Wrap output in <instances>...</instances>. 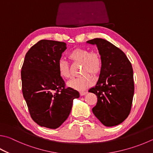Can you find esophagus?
<instances>
[{
  "mask_svg": "<svg viewBox=\"0 0 153 153\" xmlns=\"http://www.w3.org/2000/svg\"><path fill=\"white\" fill-rule=\"evenodd\" d=\"M79 94H80V96H83L85 95L86 92H85V91H81V92H79Z\"/></svg>",
  "mask_w": 153,
  "mask_h": 153,
  "instance_id": "34e87169",
  "label": "esophagus"
}]
</instances>
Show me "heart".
I'll return each mask as SVG.
<instances>
[{
  "label": "heart",
  "mask_w": 153,
  "mask_h": 153,
  "mask_svg": "<svg viewBox=\"0 0 153 153\" xmlns=\"http://www.w3.org/2000/svg\"><path fill=\"white\" fill-rule=\"evenodd\" d=\"M69 58L75 64H81L80 74L82 75L69 81L68 83L69 87L82 91L92 85L94 81L91 76H98L102 68V59L98 53L90 51L85 48H77L69 53ZM57 67L61 76L67 79L71 77V68L67 61L61 59Z\"/></svg>",
  "instance_id": "1"
}]
</instances>
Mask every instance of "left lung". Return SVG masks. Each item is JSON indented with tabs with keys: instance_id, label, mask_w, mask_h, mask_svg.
<instances>
[{
	"instance_id": "1",
	"label": "left lung",
	"mask_w": 153,
	"mask_h": 153,
	"mask_svg": "<svg viewBox=\"0 0 153 153\" xmlns=\"http://www.w3.org/2000/svg\"><path fill=\"white\" fill-rule=\"evenodd\" d=\"M86 43L96 45L102 62L98 82L88 91L98 98L92 112L104 126H116L131 109L134 91L132 65L124 53L109 41L96 38Z\"/></svg>"
}]
</instances>
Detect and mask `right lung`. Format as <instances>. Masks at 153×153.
<instances>
[{"instance_id": "right-lung-1", "label": "right lung", "mask_w": 153, "mask_h": 153, "mask_svg": "<svg viewBox=\"0 0 153 153\" xmlns=\"http://www.w3.org/2000/svg\"><path fill=\"white\" fill-rule=\"evenodd\" d=\"M66 43L41 40L30 48L21 70L22 90L33 120L41 126L55 129L71 112L73 101L79 94L65 82L58 70V62Z\"/></svg>"}]
</instances>
